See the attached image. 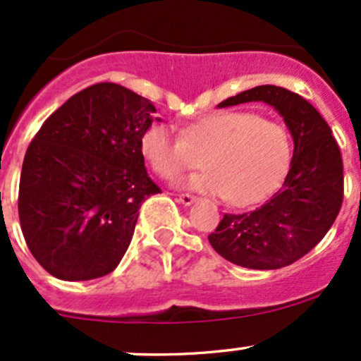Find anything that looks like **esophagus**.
I'll return each instance as SVG.
<instances>
[{
  "label": "esophagus",
  "instance_id": "obj_1",
  "mask_svg": "<svg viewBox=\"0 0 361 361\" xmlns=\"http://www.w3.org/2000/svg\"><path fill=\"white\" fill-rule=\"evenodd\" d=\"M177 200H179L180 203H184V205H191L196 198L192 195H189V192H180V195H177Z\"/></svg>",
  "mask_w": 361,
  "mask_h": 361
}]
</instances>
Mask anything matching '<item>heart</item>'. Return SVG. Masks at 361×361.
Here are the masks:
<instances>
[{
    "label": "heart",
    "mask_w": 361,
    "mask_h": 361,
    "mask_svg": "<svg viewBox=\"0 0 361 361\" xmlns=\"http://www.w3.org/2000/svg\"><path fill=\"white\" fill-rule=\"evenodd\" d=\"M140 153L161 179L184 170L207 172L188 180L196 191L219 195L235 207L259 203L274 191L292 159V137L280 121L250 111H224L173 126L153 123L140 137Z\"/></svg>",
    "instance_id": "1"
}]
</instances>
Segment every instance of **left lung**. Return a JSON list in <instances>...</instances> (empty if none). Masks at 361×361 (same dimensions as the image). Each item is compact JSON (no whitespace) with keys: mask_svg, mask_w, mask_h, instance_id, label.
Returning a JSON list of instances; mask_svg holds the SVG:
<instances>
[{"mask_svg":"<svg viewBox=\"0 0 361 361\" xmlns=\"http://www.w3.org/2000/svg\"><path fill=\"white\" fill-rule=\"evenodd\" d=\"M254 100L276 107L290 130V170L264 205L224 214L208 241L236 266L278 269L304 257L332 228L344 198L343 158L325 118L287 88L262 85L222 100L219 107Z\"/></svg>","mask_w":361,"mask_h":361,"instance_id":"left-lung-1","label":"left lung"}]
</instances>
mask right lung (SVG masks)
<instances>
[{"instance_id":"obj_1","label":"right lung","mask_w":361,"mask_h":361,"mask_svg":"<svg viewBox=\"0 0 361 361\" xmlns=\"http://www.w3.org/2000/svg\"><path fill=\"white\" fill-rule=\"evenodd\" d=\"M154 113L149 99L97 83L51 113L29 144L18 219L32 257L51 276L94 280L123 259L140 205L161 192L140 153Z\"/></svg>"}]
</instances>
